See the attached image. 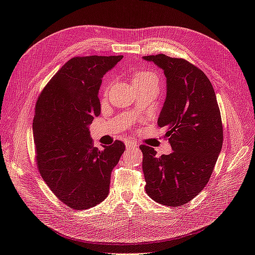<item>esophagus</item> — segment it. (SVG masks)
I'll return each instance as SVG.
<instances>
[{
  "label": "esophagus",
  "instance_id": "esophagus-1",
  "mask_svg": "<svg viewBox=\"0 0 255 255\" xmlns=\"http://www.w3.org/2000/svg\"><path fill=\"white\" fill-rule=\"evenodd\" d=\"M137 146H138V144L135 141H129L127 143V148H129V149H135V148H137Z\"/></svg>",
  "mask_w": 255,
  "mask_h": 255
}]
</instances>
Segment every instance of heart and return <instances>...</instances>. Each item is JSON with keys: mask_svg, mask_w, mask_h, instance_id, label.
I'll return each mask as SVG.
<instances>
[{"mask_svg": "<svg viewBox=\"0 0 255 255\" xmlns=\"http://www.w3.org/2000/svg\"><path fill=\"white\" fill-rule=\"evenodd\" d=\"M143 82H152L158 85L159 80L157 78V75L153 72L150 71H138L133 75V83H143ZM112 84V81H107L104 86H103V91L109 90L110 85Z\"/></svg>", "mask_w": 255, "mask_h": 255, "instance_id": "heart-1", "label": "heart"}]
</instances>
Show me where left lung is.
<instances>
[{
    "label": "left lung",
    "instance_id": "8db88e82",
    "mask_svg": "<svg viewBox=\"0 0 255 255\" xmlns=\"http://www.w3.org/2000/svg\"><path fill=\"white\" fill-rule=\"evenodd\" d=\"M166 76V100L157 125L165 128L172 152L157 157L141 144L148 196L166 206L191 201L207 182L222 148V123L214 88L199 68L165 54L142 57Z\"/></svg>",
    "mask_w": 255,
    "mask_h": 255
}]
</instances>
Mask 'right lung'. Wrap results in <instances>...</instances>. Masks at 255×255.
Wrapping results in <instances>:
<instances>
[{"label": "right lung", "mask_w": 255, "mask_h": 255, "mask_svg": "<svg viewBox=\"0 0 255 255\" xmlns=\"http://www.w3.org/2000/svg\"><path fill=\"white\" fill-rule=\"evenodd\" d=\"M123 58L73 57L42 90L33 120L39 172L61 202L87 210L109 196L111 174L126 145L116 140L99 150L92 145L89 126L101 114L102 78Z\"/></svg>", "instance_id": "right-lung-1"}]
</instances>
